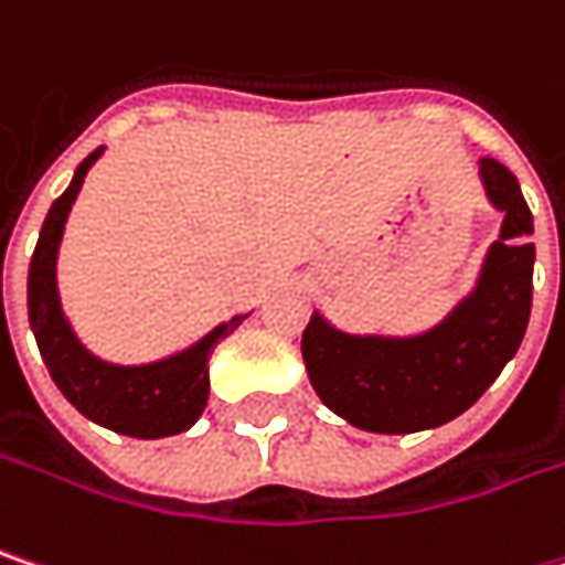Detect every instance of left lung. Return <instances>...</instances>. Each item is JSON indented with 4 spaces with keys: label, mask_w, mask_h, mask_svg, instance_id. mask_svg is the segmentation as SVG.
<instances>
[{
    "label": "left lung",
    "mask_w": 565,
    "mask_h": 565,
    "mask_svg": "<svg viewBox=\"0 0 565 565\" xmlns=\"http://www.w3.org/2000/svg\"><path fill=\"white\" fill-rule=\"evenodd\" d=\"M486 198L502 211L499 239L482 258L477 287L438 326L418 335H351L310 316L303 364L316 396L377 435H413L467 413L514 358L531 319L534 216L512 172L482 156Z\"/></svg>",
    "instance_id": "left-lung-1"
}]
</instances>
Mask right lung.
<instances>
[{"instance_id": "add662e5", "label": "right lung", "mask_w": 565, "mask_h": 565, "mask_svg": "<svg viewBox=\"0 0 565 565\" xmlns=\"http://www.w3.org/2000/svg\"><path fill=\"white\" fill-rule=\"evenodd\" d=\"M102 152L105 147L88 152L79 162L70 188L53 201L51 214L41 226V239L28 268V319L53 383L85 418L130 438H166L188 431L201 418L211 396V351L220 339L239 329V322L249 313L220 322L194 345L150 364H111L85 349L60 303L56 255L66 216L76 204L88 169L98 162Z\"/></svg>"}]
</instances>
